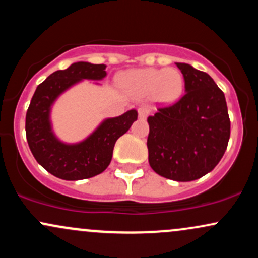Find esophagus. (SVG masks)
Masks as SVG:
<instances>
[{
    "instance_id": "esophagus-1",
    "label": "esophagus",
    "mask_w": 258,
    "mask_h": 258,
    "mask_svg": "<svg viewBox=\"0 0 258 258\" xmlns=\"http://www.w3.org/2000/svg\"><path fill=\"white\" fill-rule=\"evenodd\" d=\"M150 110L147 106H139L138 108V116L139 119H147V116L149 115Z\"/></svg>"
}]
</instances>
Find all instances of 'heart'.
<instances>
[{"mask_svg": "<svg viewBox=\"0 0 258 258\" xmlns=\"http://www.w3.org/2000/svg\"><path fill=\"white\" fill-rule=\"evenodd\" d=\"M121 82L127 90L137 96H154V98L164 103L178 99L184 88V79L182 73L174 68H147L132 70L122 76Z\"/></svg>", "mask_w": 258, "mask_h": 258, "instance_id": "obj_1", "label": "heart"}]
</instances>
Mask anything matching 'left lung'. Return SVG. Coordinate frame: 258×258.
<instances>
[{
	"label": "left lung",
	"mask_w": 258,
	"mask_h": 258,
	"mask_svg": "<svg viewBox=\"0 0 258 258\" xmlns=\"http://www.w3.org/2000/svg\"><path fill=\"white\" fill-rule=\"evenodd\" d=\"M184 96L148 117L149 165L160 176L189 182L211 172L226 152L230 120L224 93L209 74L176 63Z\"/></svg>",
	"instance_id": "8db88e82"
}]
</instances>
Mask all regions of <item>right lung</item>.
Masks as SVG:
<instances>
[{
  "label": "right lung",
  "mask_w": 258,
  "mask_h": 258,
  "mask_svg": "<svg viewBox=\"0 0 258 258\" xmlns=\"http://www.w3.org/2000/svg\"><path fill=\"white\" fill-rule=\"evenodd\" d=\"M106 65L78 61L58 70L37 86L26 111V141L32 155L44 170L65 180L91 178L110 164L116 141L137 120L132 110L103 121L85 141L75 144L60 142L52 131L51 108L63 92L82 80H102Z\"/></svg>",
  "instance_id": "obj_1"
}]
</instances>
